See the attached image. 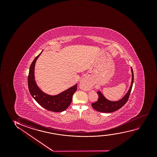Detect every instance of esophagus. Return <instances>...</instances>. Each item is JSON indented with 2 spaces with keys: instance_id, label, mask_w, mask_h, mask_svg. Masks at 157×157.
Segmentation results:
<instances>
[{
  "instance_id": "obj_1",
  "label": "esophagus",
  "mask_w": 157,
  "mask_h": 157,
  "mask_svg": "<svg viewBox=\"0 0 157 157\" xmlns=\"http://www.w3.org/2000/svg\"><path fill=\"white\" fill-rule=\"evenodd\" d=\"M81 82H84L85 84H86L87 86H89V84H88V82H87V79H86V78H83L81 80Z\"/></svg>"
}]
</instances>
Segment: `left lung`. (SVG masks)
<instances>
[{
    "mask_svg": "<svg viewBox=\"0 0 157 157\" xmlns=\"http://www.w3.org/2000/svg\"><path fill=\"white\" fill-rule=\"evenodd\" d=\"M131 69L132 72L131 86L130 87L128 92L125 95L124 97L118 101H109L103 96L100 91H98L97 93L99 95V99L98 101H96L94 103H92V107L95 110L102 113H112L115 112L124 105L129 99V95L130 94L133 85V72L132 67H131Z\"/></svg>",
    "mask_w": 157,
    "mask_h": 157,
    "instance_id": "8db88e82",
    "label": "left lung"
}]
</instances>
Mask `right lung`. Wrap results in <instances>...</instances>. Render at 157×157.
I'll use <instances>...</instances> for the list:
<instances>
[{"mask_svg": "<svg viewBox=\"0 0 157 157\" xmlns=\"http://www.w3.org/2000/svg\"><path fill=\"white\" fill-rule=\"evenodd\" d=\"M42 52L30 65L28 77V89L33 98L45 109L51 112H63L71 104L72 96L77 89V84L56 95H50L43 92L37 85L34 77L35 63Z\"/></svg>", "mask_w": 157, "mask_h": 157, "instance_id": "add662e5", "label": "right lung"}]
</instances>
